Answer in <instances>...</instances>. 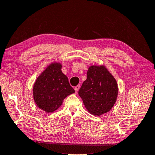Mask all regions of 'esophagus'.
Segmentation results:
<instances>
[{
	"label": "esophagus",
	"instance_id": "esophagus-1",
	"mask_svg": "<svg viewBox=\"0 0 155 155\" xmlns=\"http://www.w3.org/2000/svg\"><path fill=\"white\" fill-rule=\"evenodd\" d=\"M80 85H76V86L75 87L74 89H75V93H77V92L78 91V90H79V89H80Z\"/></svg>",
	"mask_w": 155,
	"mask_h": 155
}]
</instances>
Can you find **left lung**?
<instances>
[{
    "label": "left lung",
    "instance_id": "left-lung-1",
    "mask_svg": "<svg viewBox=\"0 0 155 155\" xmlns=\"http://www.w3.org/2000/svg\"><path fill=\"white\" fill-rule=\"evenodd\" d=\"M78 94L91 114L100 116L109 111L115 104L117 83L105 66H91Z\"/></svg>",
    "mask_w": 155,
    "mask_h": 155
}]
</instances>
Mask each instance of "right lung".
Listing matches in <instances>:
<instances>
[{"instance_id":"add662e5","label":"right lung","mask_w":155,"mask_h":155,"mask_svg":"<svg viewBox=\"0 0 155 155\" xmlns=\"http://www.w3.org/2000/svg\"><path fill=\"white\" fill-rule=\"evenodd\" d=\"M61 69L60 63L50 64L34 84V100L40 109L47 113L56 111L67 96L75 92Z\"/></svg>"}]
</instances>
